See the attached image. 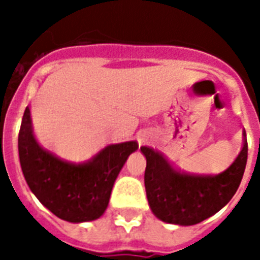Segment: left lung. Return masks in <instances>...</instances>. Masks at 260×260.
I'll return each mask as SVG.
<instances>
[{
	"mask_svg": "<svg viewBox=\"0 0 260 260\" xmlns=\"http://www.w3.org/2000/svg\"><path fill=\"white\" fill-rule=\"evenodd\" d=\"M141 151L147 161L144 186L152 213L168 224L189 226L219 212L236 194L246 168V133L237 157L215 176L185 173L150 147Z\"/></svg>",
	"mask_w": 260,
	"mask_h": 260,
	"instance_id": "left-lung-1",
	"label": "left lung"
}]
</instances>
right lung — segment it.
<instances>
[{"instance_id": "obj_1", "label": "right lung", "mask_w": 260, "mask_h": 260, "mask_svg": "<svg viewBox=\"0 0 260 260\" xmlns=\"http://www.w3.org/2000/svg\"><path fill=\"white\" fill-rule=\"evenodd\" d=\"M137 150V142L130 141L105 146L83 162L59 158L38 143L28 108L18 137L20 167L29 190L53 215L74 224L104 215L114 181Z\"/></svg>"}]
</instances>
